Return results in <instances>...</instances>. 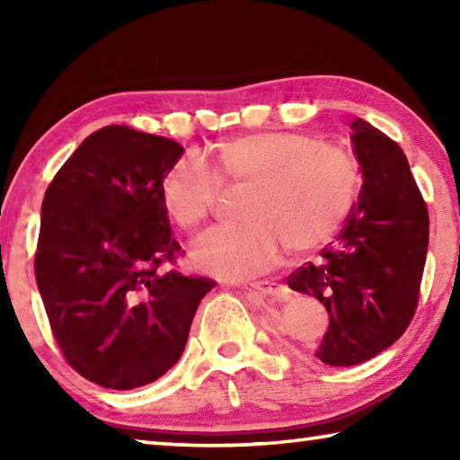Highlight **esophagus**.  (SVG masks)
<instances>
[{"label": "esophagus", "mask_w": 460, "mask_h": 460, "mask_svg": "<svg viewBox=\"0 0 460 460\" xmlns=\"http://www.w3.org/2000/svg\"><path fill=\"white\" fill-rule=\"evenodd\" d=\"M253 290H258L261 294H278L282 292V286H279L278 282H255L252 284Z\"/></svg>", "instance_id": "1"}]
</instances>
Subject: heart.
Returning <instances> with one entry per match:
<instances>
[{
    "label": "heart",
    "mask_w": 460,
    "mask_h": 460,
    "mask_svg": "<svg viewBox=\"0 0 460 460\" xmlns=\"http://www.w3.org/2000/svg\"><path fill=\"white\" fill-rule=\"evenodd\" d=\"M221 184L247 186L245 221L219 225L192 245V260L225 279L258 276L276 266L282 247L306 253L324 245L351 208L359 168L339 146L290 131H261L225 142L213 166L197 154L176 162L162 182V200L178 227L208 219Z\"/></svg>",
    "instance_id": "heart-1"
}]
</instances>
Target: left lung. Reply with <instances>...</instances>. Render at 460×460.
Masks as SVG:
<instances>
[{"label":"left lung","mask_w":460,"mask_h":460,"mask_svg":"<svg viewBox=\"0 0 460 460\" xmlns=\"http://www.w3.org/2000/svg\"><path fill=\"white\" fill-rule=\"evenodd\" d=\"M353 152L363 186L337 241L288 276L296 292L316 296L329 329L314 353L351 367L394 345L414 318L428 249V208L408 158L384 131L355 119Z\"/></svg>","instance_id":"8db88e82"}]
</instances>
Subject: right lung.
I'll return each instance as SVG.
<instances>
[{
  "mask_svg": "<svg viewBox=\"0 0 460 460\" xmlns=\"http://www.w3.org/2000/svg\"><path fill=\"white\" fill-rule=\"evenodd\" d=\"M182 152L174 139L107 126L46 189L36 284L60 353L97 385L134 389L164 376L215 288V279L160 271L182 255L162 200Z\"/></svg>",
  "mask_w": 460,
  "mask_h": 460,
  "instance_id": "right-lung-1",
  "label": "right lung"
}]
</instances>
